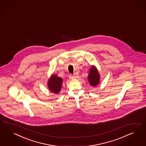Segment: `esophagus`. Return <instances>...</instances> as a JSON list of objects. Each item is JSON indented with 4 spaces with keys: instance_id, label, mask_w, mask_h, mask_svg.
<instances>
[{
    "instance_id": "esophagus-1",
    "label": "esophagus",
    "mask_w": 146,
    "mask_h": 146,
    "mask_svg": "<svg viewBox=\"0 0 146 146\" xmlns=\"http://www.w3.org/2000/svg\"><path fill=\"white\" fill-rule=\"evenodd\" d=\"M69 78L71 79H74L75 78V77L73 76V75H72V74H70L69 75Z\"/></svg>"
}]
</instances>
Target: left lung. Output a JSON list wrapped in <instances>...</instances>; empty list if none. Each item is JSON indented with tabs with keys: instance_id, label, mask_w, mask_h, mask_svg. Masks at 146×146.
I'll use <instances>...</instances> for the list:
<instances>
[{
	"instance_id": "8db88e82",
	"label": "left lung",
	"mask_w": 146,
	"mask_h": 146,
	"mask_svg": "<svg viewBox=\"0 0 146 146\" xmlns=\"http://www.w3.org/2000/svg\"><path fill=\"white\" fill-rule=\"evenodd\" d=\"M88 79L89 80V82L93 86H96L99 84L100 75L97 71L96 67H92L90 68Z\"/></svg>"
}]
</instances>
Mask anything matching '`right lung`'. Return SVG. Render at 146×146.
Returning <instances> with one entry per match:
<instances>
[{"mask_svg": "<svg viewBox=\"0 0 146 146\" xmlns=\"http://www.w3.org/2000/svg\"><path fill=\"white\" fill-rule=\"evenodd\" d=\"M62 80L61 78L57 75H53L48 81V87L52 93L58 94L59 93L62 88Z\"/></svg>", "mask_w": 146, "mask_h": 146, "instance_id": "1", "label": "right lung"}]
</instances>
